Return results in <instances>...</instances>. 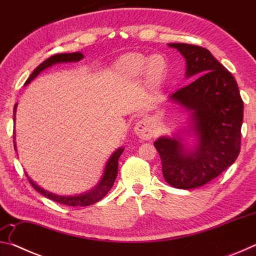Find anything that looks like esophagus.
<instances>
[{
    "label": "esophagus",
    "instance_id": "1",
    "mask_svg": "<svg viewBox=\"0 0 256 256\" xmlns=\"http://www.w3.org/2000/svg\"><path fill=\"white\" fill-rule=\"evenodd\" d=\"M134 131L136 134L141 138L142 140H149L152 136V126H151V123L146 118L140 120L136 124V128H134Z\"/></svg>",
    "mask_w": 256,
    "mask_h": 256
}]
</instances>
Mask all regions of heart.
<instances>
[{
    "mask_svg": "<svg viewBox=\"0 0 256 256\" xmlns=\"http://www.w3.org/2000/svg\"><path fill=\"white\" fill-rule=\"evenodd\" d=\"M118 68L123 74L128 76H138L146 70L150 84H157L164 76L166 63L162 56L148 58L141 54H130L120 60Z\"/></svg>",
    "mask_w": 256,
    "mask_h": 256,
    "instance_id": "b5f03b06",
    "label": "heart"
}]
</instances>
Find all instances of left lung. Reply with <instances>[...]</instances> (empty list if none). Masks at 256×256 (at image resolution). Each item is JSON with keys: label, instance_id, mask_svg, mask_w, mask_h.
<instances>
[{"label": "left lung", "instance_id": "left-lung-1", "mask_svg": "<svg viewBox=\"0 0 256 256\" xmlns=\"http://www.w3.org/2000/svg\"><path fill=\"white\" fill-rule=\"evenodd\" d=\"M168 46L184 56L186 78L194 79L170 99L192 110L198 146L188 152L178 136L159 138L154 146L164 180L176 188H196L218 177L240 154L244 102L235 78L206 48L180 42Z\"/></svg>", "mask_w": 256, "mask_h": 256}]
</instances>
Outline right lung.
<instances>
[{
    "label": "right lung",
    "instance_id": "1",
    "mask_svg": "<svg viewBox=\"0 0 256 256\" xmlns=\"http://www.w3.org/2000/svg\"><path fill=\"white\" fill-rule=\"evenodd\" d=\"M84 58V55L80 52L78 53H68V54H56L50 56V58L44 60L42 64H40L36 68H34V72L30 74L28 78V80L26 81V84H28L30 81L34 79L40 73L45 70V68H50L53 66V64L56 63H66V62H78ZM16 104L14 105V120H16ZM16 136L14 132V150L16 151ZM124 151L123 148H120L118 150H116L114 154H112V157L108 160V162L106 164L105 168V172H104V176L102 180L99 182V184L94 188L90 192L82 194V196H56V194H53L48 192V190H45L44 188H42L40 186H38L32 180V178L26 174V176L28 177L29 183L32 185V188L40 192L42 196L50 198L58 203H60V204L64 206H92L94 203H96L98 201H100L102 198L106 196V194L110 192V188L114 185V182L116 180V176H118V159L120 156L122 154Z\"/></svg>",
    "mask_w": 256,
    "mask_h": 256
}]
</instances>
